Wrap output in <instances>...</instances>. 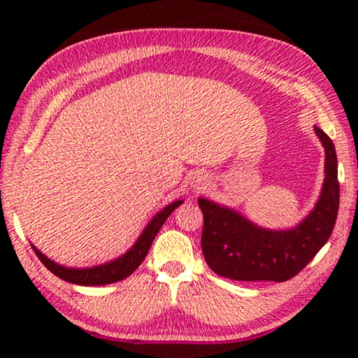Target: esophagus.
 I'll use <instances>...</instances> for the list:
<instances>
[{
    "instance_id": "esophagus-1",
    "label": "esophagus",
    "mask_w": 358,
    "mask_h": 358,
    "mask_svg": "<svg viewBox=\"0 0 358 358\" xmlns=\"http://www.w3.org/2000/svg\"><path fill=\"white\" fill-rule=\"evenodd\" d=\"M194 187H196V189H205V187L208 186V183H210V180H208V175H205V173H197L196 177H194Z\"/></svg>"
}]
</instances>
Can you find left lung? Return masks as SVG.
<instances>
[{
    "label": "left lung",
    "instance_id": "obj_1",
    "mask_svg": "<svg viewBox=\"0 0 358 358\" xmlns=\"http://www.w3.org/2000/svg\"><path fill=\"white\" fill-rule=\"evenodd\" d=\"M314 132L325 151V178L314 208L295 227H260L237 210L199 199L202 252L216 275L235 281H287L329 241L339 207L338 159L331 138L316 126Z\"/></svg>",
    "mask_w": 358,
    "mask_h": 358
}]
</instances>
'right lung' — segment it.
<instances>
[{
	"mask_svg": "<svg viewBox=\"0 0 358 358\" xmlns=\"http://www.w3.org/2000/svg\"><path fill=\"white\" fill-rule=\"evenodd\" d=\"M185 201H173L172 203L166 205L164 208L151 217L150 222L145 226L142 234L138 235L136 243L132 245L128 251L121 254L117 259L108 260V262L93 265V266H85V268H74V266H66L55 262V260L48 259L45 254H42L38 248L31 245V248L36 252V256L41 259V262L44 264L53 275L62 278V280L68 281L71 284H78V286H104V284H112L124 280L131 273H134L137 266L143 262L145 256L148 254V250L156 234L159 232L162 224L166 222L169 215L183 203Z\"/></svg>",
	"mask_w": 358,
	"mask_h": 358,
	"instance_id": "1",
	"label": "right lung"
}]
</instances>
